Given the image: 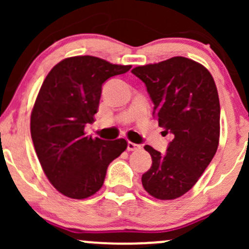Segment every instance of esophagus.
<instances>
[{"instance_id": "obj_1", "label": "esophagus", "mask_w": 249, "mask_h": 249, "mask_svg": "<svg viewBox=\"0 0 249 249\" xmlns=\"http://www.w3.org/2000/svg\"><path fill=\"white\" fill-rule=\"evenodd\" d=\"M141 149V144H137V143H134V142H127V150H130V152H132V150H139Z\"/></svg>"}]
</instances>
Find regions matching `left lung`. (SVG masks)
I'll return each instance as SVG.
<instances>
[{
    "instance_id": "1",
    "label": "left lung",
    "mask_w": 249,
    "mask_h": 249,
    "mask_svg": "<svg viewBox=\"0 0 249 249\" xmlns=\"http://www.w3.org/2000/svg\"><path fill=\"white\" fill-rule=\"evenodd\" d=\"M154 104L153 115L173 140L161 154L150 145L152 166L142 175L148 194L173 200L194 187L214 157L219 142L220 106L217 87L206 67L175 56L135 67Z\"/></svg>"
}]
</instances>
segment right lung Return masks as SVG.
I'll list each match as a JSON object with an SVG mask.
<instances>
[{"instance_id":"add662e5","label":"right lung","mask_w":249,"mask_h":249,"mask_svg":"<svg viewBox=\"0 0 249 249\" xmlns=\"http://www.w3.org/2000/svg\"><path fill=\"white\" fill-rule=\"evenodd\" d=\"M131 66L100 57L73 56L55 65L44 79L31 113V137L41 166L55 189L82 200L99 192L107 167L127 147L124 139L87 136L102 84Z\"/></svg>"}]
</instances>
